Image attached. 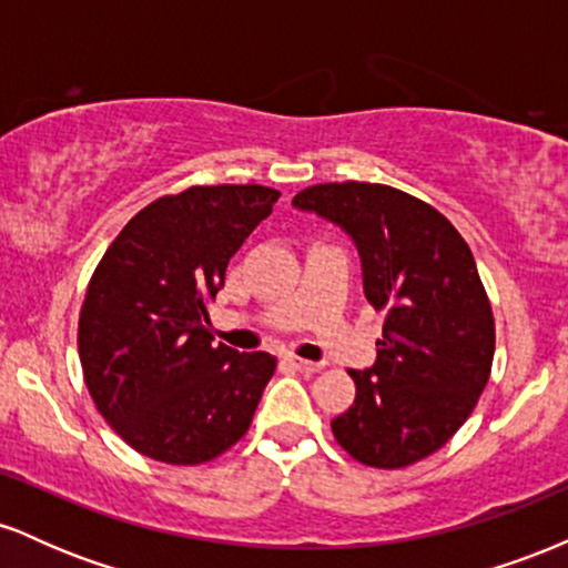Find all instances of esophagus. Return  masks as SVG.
<instances>
[{
  "label": "esophagus",
  "instance_id": "34e87169",
  "mask_svg": "<svg viewBox=\"0 0 568 568\" xmlns=\"http://www.w3.org/2000/svg\"><path fill=\"white\" fill-rule=\"evenodd\" d=\"M285 363H288L293 371H298V374H315V371H321V363L302 361V357L296 355H285Z\"/></svg>",
  "mask_w": 568,
  "mask_h": 568
}]
</instances>
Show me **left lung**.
Instances as JSON below:
<instances>
[{"label":"left lung","instance_id":"obj_1","mask_svg":"<svg viewBox=\"0 0 568 568\" xmlns=\"http://www.w3.org/2000/svg\"><path fill=\"white\" fill-rule=\"evenodd\" d=\"M293 207L352 237L363 291L387 312L376 363L349 371L355 403L331 422L338 446L382 470L435 454L467 422L494 361V315L473 251L443 213L384 184H317Z\"/></svg>","mask_w":568,"mask_h":568}]
</instances>
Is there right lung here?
Here are the masks:
<instances>
[{"instance_id": "add662e5", "label": "right lung", "mask_w": 568, "mask_h": 568, "mask_svg": "<svg viewBox=\"0 0 568 568\" xmlns=\"http://www.w3.org/2000/svg\"><path fill=\"white\" fill-rule=\"evenodd\" d=\"M277 197L221 184L154 200L90 277L77 334L84 384L109 427L149 459L202 465L251 427L277 363L211 344L207 302Z\"/></svg>"}]
</instances>
